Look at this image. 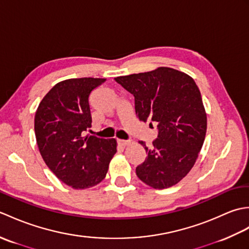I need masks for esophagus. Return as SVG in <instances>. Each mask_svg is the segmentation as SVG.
Returning a JSON list of instances; mask_svg holds the SVG:
<instances>
[{"instance_id":"1","label":"esophagus","mask_w":249,"mask_h":249,"mask_svg":"<svg viewBox=\"0 0 249 249\" xmlns=\"http://www.w3.org/2000/svg\"><path fill=\"white\" fill-rule=\"evenodd\" d=\"M118 143H119L120 145H122V146H125V145L129 144L130 142H129L128 140H121V139H118Z\"/></svg>"}]
</instances>
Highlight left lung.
Listing matches in <instances>:
<instances>
[{
	"mask_svg": "<svg viewBox=\"0 0 249 249\" xmlns=\"http://www.w3.org/2000/svg\"><path fill=\"white\" fill-rule=\"evenodd\" d=\"M114 80L134 95L137 118L157 124L152 145L140 141L147 155L136 168L137 177L155 189L178 184L194 167L205 138L206 113L197 84L170 67Z\"/></svg>",
	"mask_w": 249,
	"mask_h": 249,
	"instance_id": "obj_1",
	"label": "left lung"
}]
</instances>
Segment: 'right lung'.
Wrapping results in <instances>:
<instances>
[{
	"instance_id": "1",
	"label": "right lung",
	"mask_w": 249,
	"mask_h": 249,
	"mask_svg": "<svg viewBox=\"0 0 249 249\" xmlns=\"http://www.w3.org/2000/svg\"><path fill=\"white\" fill-rule=\"evenodd\" d=\"M105 81L75 78L56 83L35 113L34 129L41 157L57 178L75 189L102 182L116 152L115 139L84 136L92 125L89 95Z\"/></svg>"
}]
</instances>
